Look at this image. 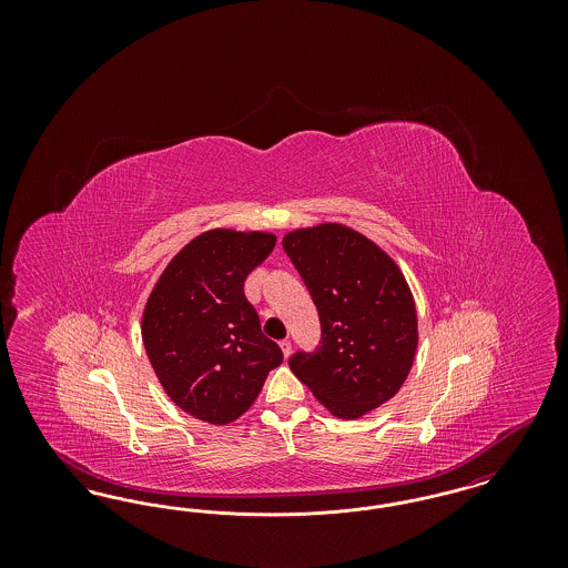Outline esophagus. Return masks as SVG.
<instances>
[{
	"label": "esophagus",
	"instance_id": "esophagus-1",
	"mask_svg": "<svg viewBox=\"0 0 568 568\" xmlns=\"http://www.w3.org/2000/svg\"><path fill=\"white\" fill-rule=\"evenodd\" d=\"M278 345H281V349H283V355H285V357H290V353H292V341H287V338H285V341H281Z\"/></svg>",
	"mask_w": 568,
	"mask_h": 568
}]
</instances>
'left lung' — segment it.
<instances>
[{"mask_svg": "<svg viewBox=\"0 0 568 568\" xmlns=\"http://www.w3.org/2000/svg\"><path fill=\"white\" fill-rule=\"evenodd\" d=\"M283 248L313 297L322 341L290 368L322 405L355 419L405 383L417 349V315L398 266L366 236L338 223L296 230Z\"/></svg>", "mask_w": 568, "mask_h": 568, "instance_id": "1", "label": "left lung"}]
</instances>
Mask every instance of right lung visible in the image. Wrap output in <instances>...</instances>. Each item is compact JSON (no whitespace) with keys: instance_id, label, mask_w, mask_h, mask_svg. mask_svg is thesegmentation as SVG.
Instances as JSON below:
<instances>
[{"instance_id":"add662e5","label":"right lung","mask_w":568,"mask_h":568,"mask_svg":"<svg viewBox=\"0 0 568 568\" xmlns=\"http://www.w3.org/2000/svg\"><path fill=\"white\" fill-rule=\"evenodd\" d=\"M264 232L213 230L163 271L142 315L146 355L172 403L195 419H239L283 362L244 296V278L274 248Z\"/></svg>"}]
</instances>
